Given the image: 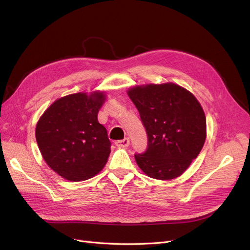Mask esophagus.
I'll use <instances>...</instances> for the list:
<instances>
[{"mask_svg":"<svg viewBox=\"0 0 250 250\" xmlns=\"http://www.w3.org/2000/svg\"><path fill=\"white\" fill-rule=\"evenodd\" d=\"M115 145L117 147H121V148H126V147L129 146V139L128 138H125L124 140L116 141L115 142Z\"/></svg>","mask_w":250,"mask_h":250,"instance_id":"1","label":"esophagus"}]
</instances>
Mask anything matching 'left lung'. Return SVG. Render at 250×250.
I'll use <instances>...</instances> for the list:
<instances>
[{"label":"left lung","instance_id":"8db88e82","mask_svg":"<svg viewBox=\"0 0 250 250\" xmlns=\"http://www.w3.org/2000/svg\"><path fill=\"white\" fill-rule=\"evenodd\" d=\"M148 136L147 150L135 159L148 176H180L200 154L207 136L206 115L187 89L173 83L136 86L127 91Z\"/></svg>","mask_w":250,"mask_h":250}]
</instances>
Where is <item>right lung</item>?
<instances>
[{"instance_id":"add662e5","label":"right lung","mask_w":250,"mask_h":250,"mask_svg":"<svg viewBox=\"0 0 250 250\" xmlns=\"http://www.w3.org/2000/svg\"><path fill=\"white\" fill-rule=\"evenodd\" d=\"M103 92L75 93L56 100L36 125L35 137L46 164L60 176L82 181L106 164L111 143L97 114Z\"/></svg>"}]
</instances>
